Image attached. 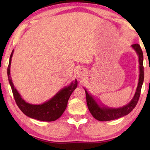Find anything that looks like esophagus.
<instances>
[{"mask_svg":"<svg viewBox=\"0 0 150 150\" xmlns=\"http://www.w3.org/2000/svg\"><path fill=\"white\" fill-rule=\"evenodd\" d=\"M86 76V72L84 69H79L77 72V77L79 78H83Z\"/></svg>","mask_w":150,"mask_h":150,"instance_id":"34e87169","label":"esophagus"}]
</instances>
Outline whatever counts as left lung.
<instances>
[{"label": "left lung", "instance_id": "left-lung-1", "mask_svg": "<svg viewBox=\"0 0 150 150\" xmlns=\"http://www.w3.org/2000/svg\"><path fill=\"white\" fill-rule=\"evenodd\" d=\"M132 46L135 50L136 53H137L139 56L140 71L139 83L134 97L126 106L119 108H112L104 106V105L103 106V104H100V106L95 100L93 97L91 95L89 94L86 90L84 88L86 97L87 106L91 114L95 119L99 121H108L119 119V118L125 116L131 112L138 103L144 78V66H143V53L141 47L139 44H134L132 45Z\"/></svg>", "mask_w": 150, "mask_h": 150}]
</instances>
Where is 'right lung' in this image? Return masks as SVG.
Listing matches in <instances>:
<instances>
[{
    "mask_svg": "<svg viewBox=\"0 0 150 150\" xmlns=\"http://www.w3.org/2000/svg\"><path fill=\"white\" fill-rule=\"evenodd\" d=\"M13 50L11 53L8 67V77L11 86L15 100L18 107L26 116L41 121L51 122L62 115L68 104L70 95L77 86V79L72 82L68 86H66L54 95L51 99L42 104H31L22 99L21 95L14 87L10 75V66Z\"/></svg>",
    "mask_w": 150,
    "mask_h": 150,
    "instance_id": "1",
    "label": "right lung"
}]
</instances>
